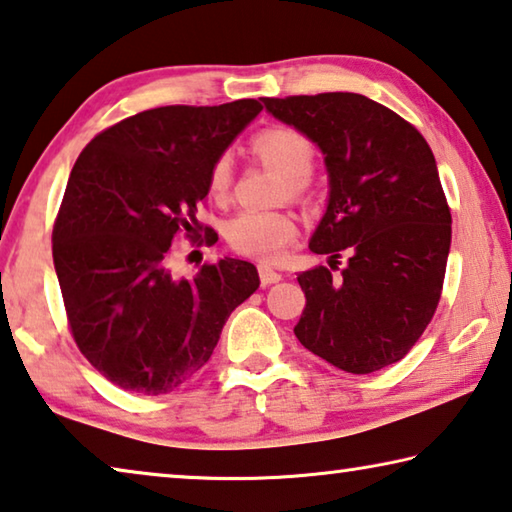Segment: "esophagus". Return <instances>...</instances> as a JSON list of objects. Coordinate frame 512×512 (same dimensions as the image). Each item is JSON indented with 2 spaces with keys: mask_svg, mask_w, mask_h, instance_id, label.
<instances>
[{
  "mask_svg": "<svg viewBox=\"0 0 512 512\" xmlns=\"http://www.w3.org/2000/svg\"><path fill=\"white\" fill-rule=\"evenodd\" d=\"M258 276H261L263 286H272V283H279L281 281V274L276 272V270H272V267L265 265V263L258 265Z\"/></svg>",
  "mask_w": 512,
  "mask_h": 512,
  "instance_id": "esophagus-1",
  "label": "esophagus"
}]
</instances>
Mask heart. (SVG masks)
<instances>
[{"instance_id": "obj_1", "label": "heart", "mask_w": 512, "mask_h": 512, "mask_svg": "<svg viewBox=\"0 0 512 512\" xmlns=\"http://www.w3.org/2000/svg\"><path fill=\"white\" fill-rule=\"evenodd\" d=\"M254 152L265 165L274 167L286 177L283 192L290 197L304 199L311 195L313 181L311 170L315 161L313 140L295 127L276 124L258 131L249 142ZM233 181L231 158L222 154L215 158L208 172V192L215 199L229 195ZM299 233L297 217L290 211H242L231 217L224 226V238L233 251L242 256L258 258V261H279L286 249L295 242Z\"/></svg>"}]
</instances>
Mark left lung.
Wrapping results in <instances>:
<instances>
[{
	"label": "left lung",
	"instance_id": "obj_1",
	"mask_svg": "<svg viewBox=\"0 0 512 512\" xmlns=\"http://www.w3.org/2000/svg\"><path fill=\"white\" fill-rule=\"evenodd\" d=\"M263 104L322 149L329 206L313 254L350 261L297 276L306 306L297 340L338 370L370 374L404 358L433 320L445 283L451 213L429 142L413 124L356 92Z\"/></svg>",
	"mask_w": 512,
	"mask_h": 512
}]
</instances>
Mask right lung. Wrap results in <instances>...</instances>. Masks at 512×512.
I'll return each mask as SVG.
<instances>
[{
  "label": "right lung",
  "mask_w": 512,
  "mask_h": 512,
  "mask_svg": "<svg viewBox=\"0 0 512 512\" xmlns=\"http://www.w3.org/2000/svg\"><path fill=\"white\" fill-rule=\"evenodd\" d=\"M261 111L256 99L149 108L97 133L74 163L54 267L74 342L117 388L156 397L188 383L261 283L238 258L204 263L192 281L167 270L179 236L217 240L197 220L208 172Z\"/></svg>",
  "instance_id": "1"
}]
</instances>
